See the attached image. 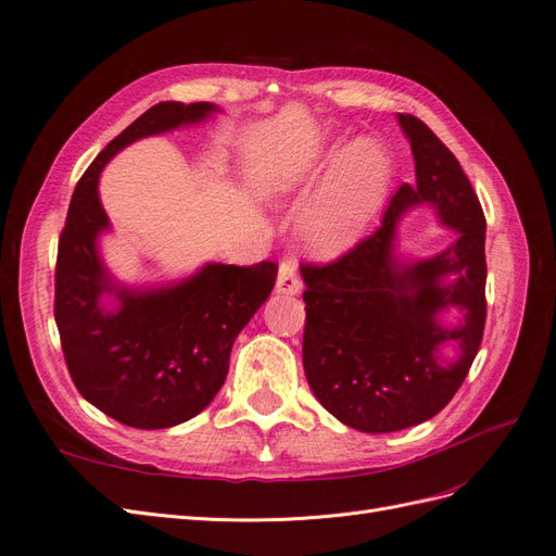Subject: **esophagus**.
<instances>
[{"instance_id":"obj_1","label":"esophagus","mask_w":556,"mask_h":556,"mask_svg":"<svg viewBox=\"0 0 556 556\" xmlns=\"http://www.w3.org/2000/svg\"><path fill=\"white\" fill-rule=\"evenodd\" d=\"M276 292L285 296H294L301 292V280H299V264L294 257H285L278 268V282Z\"/></svg>"}]
</instances>
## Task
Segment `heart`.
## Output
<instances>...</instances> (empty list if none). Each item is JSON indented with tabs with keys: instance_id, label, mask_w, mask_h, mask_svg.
<instances>
[{
	"instance_id": "1",
	"label": "heart",
	"mask_w": 556,
	"mask_h": 556,
	"mask_svg": "<svg viewBox=\"0 0 556 556\" xmlns=\"http://www.w3.org/2000/svg\"><path fill=\"white\" fill-rule=\"evenodd\" d=\"M392 162L374 139H355L336 155L323 185L301 213V233L325 255L359 239L390 188Z\"/></svg>"
}]
</instances>
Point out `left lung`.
<instances>
[{
    "label": "left lung",
    "mask_w": 556,
    "mask_h": 556,
    "mask_svg": "<svg viewBox=\"0 0 556 556\" xmlns=\"http://www.w3.org/2000/svg\"><path fill=\"white\" fill-rule=\"evenodd\" d=\"M399 123L415 157L380 227L329 264H301L306 282L304 371L317 401L343 425L390 433L427 422L457 394L473 364L486 319L484 213L447 146L410 113ZM431 203L458 241L441 256L403 267L393 257L397 217ZM457 305L445 328L438 313ZM454 342V363L440 345Z\"/></svg>",
    "instance_id": "obj_1"
}]
</instances>
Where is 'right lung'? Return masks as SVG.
I'll use <instances>...</instances> for the list:
<instances>
[{
  "instance_id": "1",
  "label": "right lung",
  "mask_w": 556,
  "mask_h": 556,
  "mask_svg": "<svg viewBox=\"0 0 556 556\" xmlns=\"http://www.w3.org/2000/svg\"><path fill=\"white\" fill-rule=\"evenodd\" d=\"M208 102H162L139 115L80 176L58 243L55 323L76 390L134 429H166L199 415L220 392L231 345L276 285L278 264H206L172 288H115L97 237L109 217L97 194L106 162L131 141L201 123ZM115 293L118 308L101 299Z\"/></svg>"
}]
</instances>
